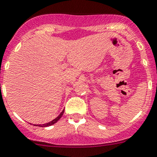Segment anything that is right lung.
<instances>
[{"mask_svg": "<svg viewBox=\"0 0 157 157\" xmlns=\"http://www.w3.org/2000/svg\"><path fill=\"white\" fill-rule=\"evenodd\" d=\"M64 110H63L62 112H61V113H60V114L58 116V117H56V118H55V119H54V120H52V121H50V122H48V123L44 124H39V125H36V124H33V125H35V126H40V127H48V126L52 125V124H55V123H56V122H57V121H58L60 119V117H62V115H63V114H64Z\"/></svg>", "mask_w": 157, "mask_h": 157, "instance_id": "1", "label": "right lung"}]
</instances>
